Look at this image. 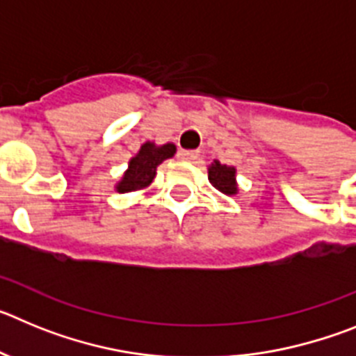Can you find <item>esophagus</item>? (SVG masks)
Masks as SVG:
<instances>
[{
  "label": "esophagus",
  "instance_id": "esophagus-1",
  "mask_svg": "<svg viewBox=\"0 0 356 356\" xmlns=\"http://www.w3.org/2000/svg\"><path fill=\"white\" fill-rule=\"evenodd\" d=\"M178 159L184 160V162H193V160L197 159V151L180 149V151H178Z\"/></svg>",
  "mask_w": 356,
  "mask_h": 356
}]
</instances>
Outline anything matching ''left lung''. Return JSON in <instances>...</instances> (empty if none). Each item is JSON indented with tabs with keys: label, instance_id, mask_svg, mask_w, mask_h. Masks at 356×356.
<instances>
[{
	"label": "left lung",
	"instance_id": "8db88e82",
	"mask_svg": "<svg viewBox=\"0 0 356 356\" xmlns=\"http://www.w3.org/2000/svg\"><path fill=\"white\" fill-rule=\"evenodd\" d=\"M209 180L222 194L235 196L238 193L237 169L232 168V165H226V163H221L219 160H213L209 165Z\"/></svg>",
	"mask_w": 356,
	"mask_h": 356
}]
</instances>
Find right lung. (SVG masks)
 Here are the masks:
<instances>
[{"label": "right lung", "instance_id": "right-lung-1", "mask_svg": "<svg viewBox=\"0 0 356 356\" xmlns=\"http://www.w3.org/2000/svg\"><path fill=\"white\" fill-rule=\"evenodd\" d=\"M175 153L176 146L172 143L160 144V146L151 140L144 143L137 151V155L131 156L128 162V169L122 172L121 180L115 184V191L124 194L149 187L153 178L156 176V168L163 160L172 159Z\"/></svg>", "mask_w": 356, "mask_h": 356}]
</instances>
